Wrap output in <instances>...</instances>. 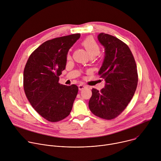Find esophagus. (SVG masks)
Returning a JSON list of instances; mask_svg holds the SVG:
<instances>
[{"instance_id":"1","label":"esophagus","mask_w":161,"mask_h":161,"mask_svg":"<svg viewBox=\"0 0 161 161\" xmlns=\"http://www.w3.org/2000/svg\"><path fill=\"white\" fill-rule=\"evenodd\" d=\"M85 88H86V86H85V85L80 84V85H78V89H79V90H83L85 89Z\"/></svg>"}]
</instances>
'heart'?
I'll list each match as a JSON object with an SVG mask.
<instances>
[{
	"mask_svg": "<svg viewBox=\"0 0 161 161\" xmlns=\"http://www.w3.org/2000/svg\"><path fill=\"white\" fill-rule=\"evenodd\" d=\"M82 45L91 57L97 55L100 52V47L96 40L92 37H88L82 42ZM70 55H67V58H70Z\"/></svg>",
	"mask_w": 161,
	"mask_h": 161,
	"instance_id": "1",
	"label": "heart"
}]
</instances>
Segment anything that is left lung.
I'll list each match as a JSON object with an SVG mask.
<instances>
[{
  "label": "left lung",
  "mask_w": 161,
  "mask_h": 161,
  "mask_svg": "<svg viewBox=\"0 0 161 161\" xmlns=\"http://www.w3.org/2000/svg\"><path fill=\"white\" fill-rule=\"evenodd\" d=\"M97 38L105 50L98 73L105 86L101 91L92 88L88 106L97 117L111 120L119 115L134 96L138 81L137 67L125 43L105 33H100Z\"/></svg>",
  "instance_id": "left-lung-1"
}]
</instances>
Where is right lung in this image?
<instances>
[{
  "label": "right lung",
  "mask_w": 161,
  "mask_h": 161,
  "mask_svg": "<svg viewBox=\"0 0 161 161\" xmlns=\"http://www.w3.org/2000/svg\"><path fill=\"white\" fill-rule=\"evenodd\" d=\"M75 34L43 42L29 57L24 71L25 95L34 109L46 120L60 121L70 114L78 94L76 85L60 84L69 50L80 37Z\"/></svg>",
  "instance_id": "obj_1"
}]
</instances>
